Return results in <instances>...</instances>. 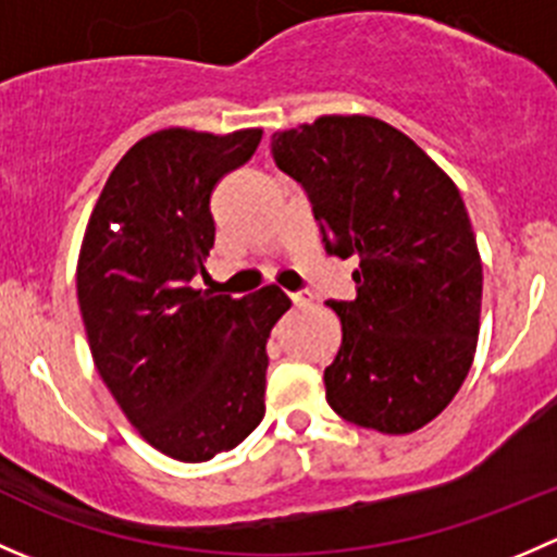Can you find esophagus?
I'll use <instances>...</instances> for the list:
<instances>
[{
  "label": "esophagus",
  "instance_id": "obj_1",
  "mask_svg": "<svg viewBox=\"0 0 557 557\" xmlns=\"http://www.w3.org/2000/svg\"><path fill=\"white\" fill-rule=\"evenodd\" d=\"M290 301H294V307H307L312 301V294L310 290H299V294H290Z\"/></svg>",
  "mask_w": 557,
  "mask_h": 557
}]
</instances>
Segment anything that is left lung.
<instances>
[{
	"mask_svg": "<svg viewBox=\"0 0 557 557\" xmlns=\"http://www.w3.org/2000/svg\"><path fill=\"white\" fill-rule=\"evenodd\" d=\"M272 156L310 196L325 252L358 258L356 299L329 301L342 320L331 409L380 434L423 429L463 385L480 334L482 261L458 188L369 115L274 132Z\"/></svg>",
	"mask_w": 557,
	"mask_h": 557,
	"instance_id": "8db88e82",
	"label": "left lung"
}]
</instances>
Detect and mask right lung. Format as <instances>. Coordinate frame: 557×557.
<instances>
[{"instance_id": "obj_1", "label": "right lung", "mask_w": 557, "mask_h": 557, "mask_svg": "<svg viewBox=\"0 0 557 557\" xmlns=\"http://www.w3.org/2000/svg\"><path fill=\"white\" fill-rule=\"evenodd\" d=\"M261 128H161L107 177L77 258L94 363L148 445L185 463L237 447L261 423L267 339L290 299H232L190 285L215 245L210 196Z\"/></svg>"}]
</instances>
